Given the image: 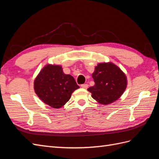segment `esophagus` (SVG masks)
Here are the masks:
<instances>
[{
	"label": "esophagus",
	"instance_id": "1",
	"mask_svg": "<svg viewBox=\"0 0 159 159\" xmlns=\"http://www.w3.org/2000/svg\"><path fill=\"white\" fill-rule=\"evenodd\" d=\"M81 87L84 89H87L88 88V84H81Z\"/></svg>",
	"mask_w": 159,
	"mask_h": 159
}]
</instances>
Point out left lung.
<instances>
[{"instance_id": "left-lung-1", "label": "left lung", "mask_w": 159, "mask_h": 159, "mask_svg": "<svg viewBox=\"0 0 159 159\" xmlns=\"http://www.w3.org/2000/svg\"><path fill=\"white\" fill-rule=\"evenodd\" d=\"M95 85L88 90L91 97L102 105L117 100L125 90L127 77L118 66L111 62L100 63L92 74Z\"/></svg>"}]
</instances>
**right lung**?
I'll list each match as a JSON object with an SVG mask.
<instances>
[{
    "label": "right lung",
    "mask_w": 159,
    "mask_h": 159,
    "mask_svg": "<svg viewBox=\"0 0 159 159\" xmlns=\"http://www.w3.org/2000/svg\"><path fill=\"white\" fill-rule=\"evenodd\" d=\"M34 88L43 102L58 109L68 102L71 93L80 87L73 77L64 73L61 66L48 64L36 78Z\"/></svg>",
    "instance_id": "obj_1"
}]
</instances>
